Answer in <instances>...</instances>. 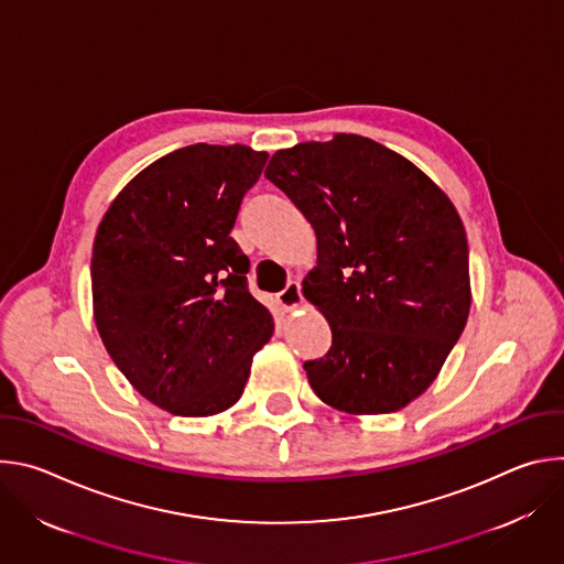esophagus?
<instances>
[{
	"mask_svg": "<svg viewBox=\"0 0 564 564\" xmlns=\"http://www.w3.org/2000/svg\"><path fill=\"white\" fill-rule=\"evenodd\" d=\"M276 299H279V303H281L283 310H294V307H299V305L303 303L301 285H299L296 281H290V283L285 285V290H281V292L276 294Z\"/></svg>",
	"mask_w": 564,
	"mask_h": 564,
	"instance_id": "34e87169",
	"label": "esophagus"
}]
</instances>
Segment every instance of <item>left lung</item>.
I'll use <instances>...</instances> for the list:
<instances>
[{
  "label": "left lung",
  "mask_w": 564,
  "mask_h": 564,
  "mask_svg": "<svg viewBox=\"0 0 564 564\" xmlns=\"http://www.w3.org/2000/svg\"><path fill=\"white\" fill-rule=\"evenodd\" d=\"M265 178L316 234L303 294L328 318L333 346L303 364L312 390L350 415L409 406L435 381L470 310L457 209L411 160L355 133L276 151Z\"/></svg>",
  "instance_id": "obj_1"
}]
</instances>
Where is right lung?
<instances>
[{"mask_svg":"<svg viewBox=\"0 0 564 564\" xmlns=\"http://www.w3.org/2000/svg\"><path fill=\"white\" fill-rule=\"evenodd\" d=\"M265 160L246 144L176 149L142 170L98 227V333L129 383L172 415L234 406L274 333L248 290L250 259L229 236Z\"/></svg>","mask_w":564,"mask_h":564,"instance_id":"right-lung-1","label":"right lung"}]
</instances>
